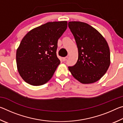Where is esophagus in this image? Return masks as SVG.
Segmentation results:
<instances>
[{
	"label": "esophagus",
	"instance_id": "esophagus-1",
	"mask_svg": "<svg viewBox=\"0 0 123 123\" xmlns=\"http://www.w3.org/2000/svg\"><path fill=\"white\" fill-rule=\"evenodd\" d=\"M68 57L66 56V57H63V59H62V60H63V61H66L68 59Z\"/></svg>",
	"mask_w": 123,
	"mask_h": 123
}]
</instances>
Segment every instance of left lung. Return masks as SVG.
Instances as JSON below:
<instances>
[{
	"instance_id": "obj_1",
	"label": "left lung",
	"mask_w": 123,
	"mask_h": 123,
	"mask_svg": "<svg viewBox=\"0 0 123 123\" xmlns=\"http://www.w3.org/2000/svg\"><path fill=\"white\" fill-rule=\"evenodd\" d=\"M68 27L73 35L78 49V60L69 71L82 84L98 81L106 73L110 64V51L104 37L89 24L69 22Z\"/></svg>"
}]
</instances>
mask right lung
<instances>
[{
  "label": "right lung",
  "instance_id": "obj_1",
  "mask_svg": "<svg viewBox=\"0 0 123 123\" xmlns=\"http://www.w3.org/2000/svg\"><path fill=\"white\" fill-rule=\"evenodd\" d=\"M67 28V22H48L30 31L16 52L20 76L33 86L45 84L53 76L60 60L56 55L58 39Z\"/></svg>",
  "mask_w": 123,
  "mask_h": 123
}]
</instances>
